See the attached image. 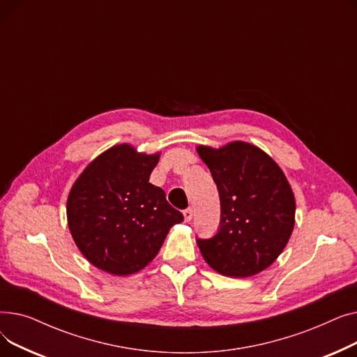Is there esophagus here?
I'll use <instances>...</instances> for the list:
<instances>
[{
  "mask_svg": "<svg viewBox=\"0 0 357 357\" xmlns=\"http://www.w3.org/2000/svg\"><path fill=\"white\" fill-rule=\"evenodd\" d=\"M192 217H194V210H192V208H186V210L183 211V218H185L186 222L191 221Z\"/></svg>",
  "mask_w": 357,
  "mask_h": 357,
  "instance_id": "esophagus-1",
  "label": "esophagus"
}]
</instances>
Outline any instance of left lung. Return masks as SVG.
<instances>
[{
  "label": "left lung",
  "mask_w": 357,
  "mask_h": 357,
  "mask_svg": "<svg viewBox=\"0 0 357 357\" xmlns=\"http://www.w3.org/2000/svg\"><path fill=\"white\" fill-rule=\"evenodd\" d=\"M221 204L218 233L197 240L215 272L249 278L269 268L288 245L295 226V197L282 169L264 150L246 142L218 149L199 144Z\"/></svg>",
  "instance_id": "8db88e82"
}]
</instances>
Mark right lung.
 I'll return each mask as SVG.
<instances>
[{
    "label": "right lung",
    "mask_w": 357,
    "mask_h": 357,
    "mask_svg": "<svg viewBox=\"0 0 357 357\" xmlns=\"http://www.w3.org/2000/svg\"><path fill=\"white\" fill-rule=\"evenodd\" d=\"M160 153L146 155L121 143L93 159L72 185L66 202L75 245L96 268L133 275L159 253L183 215L149 182Z\"/></svg>",
    "instance_id": "obj_1"
}]
</instances>
